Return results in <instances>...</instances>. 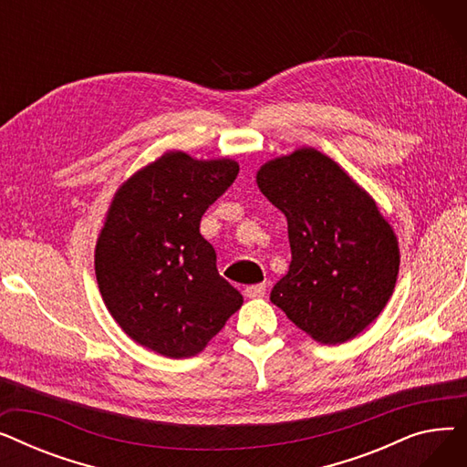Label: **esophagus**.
Returning <instances> with one entry per match:
<instances>
[{
  "label": "esophagus",
  "instance_id": "34e87169",
  "mask_svg": "<svg viewBox=\"0 0 467 467\" xmlns=\"http://www.w3.org/2000/svg\"><path fill=\"white\" fill-rule=\"evenodd\" d=\"M265 293H266V285L265 284H254V285H248L246 289H244V296L250 297V299L265 297Z\"/></svg>",
  "mask_w": 467,
  "mask_h": 467
}]
</instances>
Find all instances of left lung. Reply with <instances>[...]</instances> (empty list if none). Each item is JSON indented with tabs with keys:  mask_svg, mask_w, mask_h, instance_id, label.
Instances as JSON below:
<instances>
[{
	"mask_svg": "<svg viewBox=\"0 0 467 467\" xmlns=\"http://www.w3.org/2000/svg\"><path fill=\"white\" fill-rule=\"evenodd\" d=\"M257 185L287 219L289 271L271 301L312 338L340 345L382 312L394 291L400 250L377 204L316 150L275 159Z\"/></svg>",
	"mask_w": 467,
	"mask_h": 467,
	"instance_id": "8db88e82",
	"label": "left lung"
}]
</instances>
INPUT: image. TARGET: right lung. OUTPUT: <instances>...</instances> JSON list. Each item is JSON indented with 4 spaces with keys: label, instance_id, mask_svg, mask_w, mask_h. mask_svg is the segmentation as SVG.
Here are the masks:
<instances>
[{
    "label": "right lung",
    "instance_id": "add662e5",
    "mask_svg": "<svg viewBox=\"0 0 467 467\" xmlns=\"http://www.w3.org/2000/svg\"><path fill=\"white\" fill-rule=\"evenodd\" d=\"M238 176L229 159L166 153L122 185L96 244V278L115 322L138 345L191 358L244 299L217 273L204 212Z\"/></svg>",
    "mask_w": 467,
    "mask_h": 467
}]
</instances>
